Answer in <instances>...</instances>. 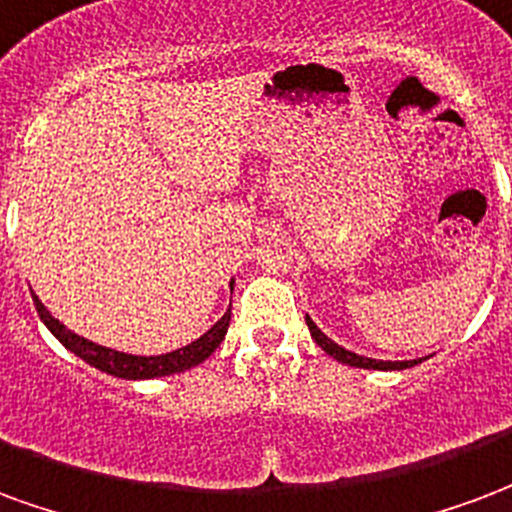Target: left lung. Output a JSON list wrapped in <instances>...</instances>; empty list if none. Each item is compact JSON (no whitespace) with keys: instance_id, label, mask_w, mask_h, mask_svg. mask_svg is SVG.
Masks as SVG:
<instances>
[{"instance_id":"1","label":"left lung","mask_w":512,"mask_h":512,"mask_svg":"<svg viewBox=\"0 0 512 512\" xmlns=\"http://www.w3.org/2000/svg\"><path fill=\"white\" fill-rule=\"evenodd\" d=\"M305 322H308V330H311V338L319 346H322L324 352L330 354V357H335L338 363L343 365H352V368H374V371H404V368H412V365H417L420 360H404V363H390V360H374V357H363V354H354L349 352V349H343V346H338V343L333 341V338H327V335L313 324L311 316H305Z\"/></svg>"}]
</instances>
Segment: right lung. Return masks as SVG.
Segmentation results:
<instances>
[{"label": "right lung", "mask_w": 512, "mask_h": 512, "mask_svg": "<svg viewBox=\"0 0 512 512\" xmlns=\"http://www.w3.org/2000/svg\"><path fill=\"white\" fill-rule=\"evenodd\" d=\"M32 300H35V308L40 313V319L46 324L48 330L54 333L65 349L81 357L84 363H89L92 368H98L103 374L119 376V379H158V376H171L179 374V371H188L193 365L204 363L207 357H210L215 349L220 346V341L226 338V330H229L231 322V308L223 316H220L218 322L212 324L207 333L196 338L188 346H182L177 352L169 354H158V357H138V354H125L117 352V349H106V346H98V343L87 341V338H81L73 330H67L65 324L54 319L48 308L43 302L37 300L35 294H32Z\"/></svg>", "instance_id": "add662e5"}]
</instances>
